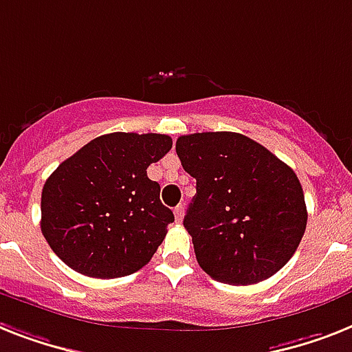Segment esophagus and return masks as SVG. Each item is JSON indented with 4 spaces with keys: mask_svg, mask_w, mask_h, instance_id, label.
I'll use <instances>...</instances> for the list:
<instances>
[{
    "mask_svg": "<svg viewBox=\"0 0 352 352\" xmlns=\"http://www.w3.org/2000/svg\"><path fill=\"white\" fill-rule=\"evenodd\" d=\"M173 213H175L177 222H182V219H184V206H182V204L177 206L175 210H173Z\"/></svg>",
    "mask_w": 352,
    "mask_h": 352,
    "instance_id": "34e87169",
    "label": "esophagus"
}]
</instances>
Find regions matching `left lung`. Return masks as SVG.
I'll return each mask as SVG.
<instances>
[{"instance_id": "8db88e82", "label": "left lung", "mask_w": 352, "mask_h": 352, "mask_svg": "<svg viewBox=\"0 0 352 352\" xmlns=\"http://www.w3.org/2000/svg\"><path fill=\"white\" fill-rule=\"evenodd\" d=\"M175 150L197 181L184 228L202 270L231 285L258 284L282 270L307 226L295 171L235 131L182 135Z\"/></svg>"}]
</instances>
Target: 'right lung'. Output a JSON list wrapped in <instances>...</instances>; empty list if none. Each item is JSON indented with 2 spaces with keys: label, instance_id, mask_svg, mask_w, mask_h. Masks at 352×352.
<instances>
[{
  "label": "right lung",
  "instance_id": "1",
  "mask_svg": "<svg viewBox=\"0 0 352 352\" xmlns=\"http://www.w3.org/2000/svg\"><path fill=\"white\" fill-rule=\"evenodd\" d=\"M171 150L164 133H107L63 161L41 193V231L59 258L81 275L117 278L150 262L173 211L148 166Z\"/></svg>",
  "mask_w": 352,
  "mask_h": 352
}]
</instances>
